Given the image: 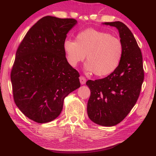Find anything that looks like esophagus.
<instances>
[{
	"instance_id": "34e87169",
	"label": "esophagus",
	"mask_w": 156,
	"mask_h": 156,
	"mask_svg": "<svg viewBox=\"0 0 156 156\" xmlns=\"http://www.w3.org/2000/svg\"><path fill=\"white\" fill-rule=\"evenodd\" d=\"M80 81L81 84H84L85 83H86V79H85V77H84L83 76H80Z\"/></svg>"
}]
</instances>
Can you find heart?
Wrapping results in <instances>:
<instances>
[{
	"label": "heart",
	"instance_id": "heart-1",
	"mask_svg": "<svg viewBox=\"0 0 156 156\" xmlns=\"http://www.w3.org/2000/svg\"><path fill=\"white\" fill-rule=\"evenodd\" d=\"M68 62L73 67L86 58L85 69L97 76H106L116 71L122 59L121 40L107 32L89 28L79 33L76 40L63 43Z\"/></svg>",
	"mask_w": 156,
	"mask_h": 156
}]
</instances>
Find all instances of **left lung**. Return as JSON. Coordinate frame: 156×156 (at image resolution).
I'll use <instances>...</instances> for the list:
<instances>
[{
    "instance_id": "obj_1",
    "label": "left lung",
    "mask_w": 156,
    "mask_h": 156,
    "mask_svg": "<svg viewBox=\"0 0 156 156\" xmlns=\"http://www.w3.org/2000/svg\"><path fill=\"white\" fill-rule=\"evenodd\" d=\"M104 24L118 29L123 53L116 71L105 78L87 82L91 91L87 114L94 123L113 126L123 121L136 104L144 70L141 51L129 27L120 21Z\"/></svg>"
}]
</instances>
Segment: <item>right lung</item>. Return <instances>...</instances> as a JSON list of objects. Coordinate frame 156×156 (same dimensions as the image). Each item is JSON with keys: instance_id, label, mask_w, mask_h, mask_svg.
Masks as SVG:
<instances>
[{"instance_id": "1", "label": "right lung", "mask_w": 156, "mask_h": 156, "mask_svg": "<svg viewBox=\"0 0 156 156\" xmlns=\"http://www.w3.org/2000/svg\"><path fill=\"white\" fill-rule=\"evenodd\" d=\"M76 20L45 16L19 44L10 80L14 101L25 116L39 123L60 114L65 98L80 87V74L68 63L63 49Z\"/></svg>"}]
</instances>
